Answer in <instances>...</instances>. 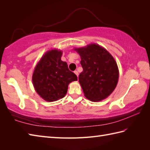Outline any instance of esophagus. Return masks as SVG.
Here are the masks:
<instances>
[{"label": "esophagus", "mask_w": 150, "mask_h": 150, "mask_svg": "<svg viewBox=\"0 0 150 150\" xmlns=\"http://www.w3.org/2000/svg\"><path fill=\"white\" fill-rule=\"evenodd\" d=\"M74 73H75V75H77V77H79V72H78L77 71H74Z\"/></svg>", "instance_id": "esophagus-1"}]
</instances>
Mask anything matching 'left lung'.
<instances>
[{"label": "left lung", "mask_w": 150, "mask_h": 150, "mask_svg": "<svg viewBox=\"0 0 150 150\" xmlns=\"http://www.w3.org/2000/svg\"><path fill=\"white\" fill-rule=\"evenodd\" d=\"M81 56L83 71L79 81L84 96L92 102L106 98L115 89L119 71L113 56L97 44L74 49Z\"/></svg>", "instance_id": "obj_1"}]
</instances>
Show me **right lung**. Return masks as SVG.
Listing matches in <instances>:
<instances>
[{
	"instance_id": "add662e5",
	"label": "right lung",
	"mask_w": 150,
	"mask_h": 150,
	"mask_svg": "<svg viewBox=\"0 0 150 150\" xmlns=\"http://www.w3.org/2000/svg\"><path fill=\"white\" fill-rule=\"evenodd\" d=\"M62 52L57 49L47 51L37 63L32 76L35 90L44 100L53 102L65 96L68 85L77 81L69 71L66 62L61 60Z\"/></svg>"
}]
</instances>
